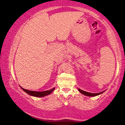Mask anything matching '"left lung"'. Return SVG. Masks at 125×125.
Segmentation results:
<instances>
[{"instance_id": "left-lung-1", "label": "left lung", "mask_w": 125, "mask_h": 125, "mask_svg": "<svg viewBox=\"0 0 125 125\" xmlns=\"http://www.w3.org/2000/svg\"><path fill=\"white\" fill-rule=\"evenodd\" d=\"M78 90H79L80 93H81L82 94H83V95H86V96H89V97H94V96H97L98 95H100V94H102V93L104 92V91H102V92L98 93H91L86 92V91H83V90L79 89V88H78Z\"/></svg>"}]
</instances>
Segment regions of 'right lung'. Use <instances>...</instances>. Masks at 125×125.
<instances>
[{"label": "right lung", "mask_w": 125, "mask_h": 125, "mask_svg": "<svg viewBox=\"0 0 125 125\" xmlns=\"http://www.w3.org/2000/svg\"><path fill=\"white\" fill-rule=\"evenodd\" d=\"M21 89L23 90L24 91H25V93H27L28 94L31 95V96H34V97H45V96L49 95L51 93H52L53 92V91L55 90V88H53L52 89L49 90H47V91H30V90H26L24 89V88H22L21 87Z\"/></svg>", "instance_id": "1"}]
</instances>
